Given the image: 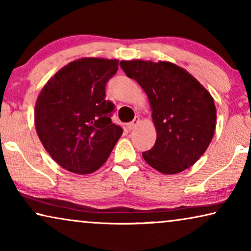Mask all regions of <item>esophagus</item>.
Segmentation results:
<instances>
[{
  "label": "esophagus",
  "instance_id": "obj_1",
  "mask_svg": "<svg viewBox=\"0 0 251 251\" xmlns=\"http://www.w3.org/2000/svg\"><path fill=\"white\" fill-rule=\"evenodd\" d=\"M138 123H139V117H136V118L133 119V121L129 122L128 125H126V126H128V129H129V130H133V129L136 128V126H137Z\"/></svg>",
  "mask_w": 251,
  "mask_h": 251
}]
</instances>
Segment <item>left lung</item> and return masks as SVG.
<instances>
[{
    "label": "left lung",
    "instance_id": "8db88e82",
    "mask_svg": "<svg viewBox=\"0 0 251 251\" xmlns=\"http://www.w3.org/2000/svg\"><path fill=\"white\" fill-rule=\"evenodd\" d=\"M120 67L150 99L157 138L151 150L143 152L145 161L164 174L190 168L215 131L213 97L190 74L171 62L121 61Z\"/></svg>",
    "mask_w": 251,
    "mask_h": 251
}]
</instances>
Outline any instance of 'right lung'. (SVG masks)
<instances>
[{"instance_id":"obj_1","label":"right lung","mask_w":251,"mask_h":251,"mask_svg":"<svg viewBox=\"0 0 251 251\" xmlns=\"http://www.w3.org/2000/svg\"><path fill=\"white\" fill-rule=\"evenodd\" d=\"M118 60L85 57L50 78L35 106L36 131L46 151L63 169L89 174L106 162L123 132L112 122L114 104L105 87Z\"/></svg>"}]
</instances>
